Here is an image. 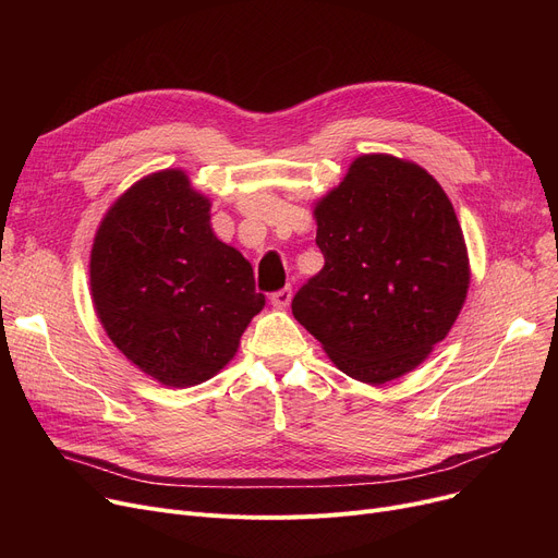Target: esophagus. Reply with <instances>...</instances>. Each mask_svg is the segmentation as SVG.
Returning a JSON list of instances; mask_svg holds the SVG:
<instances>
[{
    "instance_id": "1",
    "label": "esophagus",
    "mask_w": 558,
    "mask_h": 558,
    "mask_svg": "<svg viewBox=\"0 0 558 558\" xmlns=\"http://www.w3.org/2000/svg\"><path fill=\"white\" fill-rule=\"evenodd\" d=\"M289 303H291V287H284V289L276 291V294H271V305L276 310H284Z\"/></svg>"
}]
</instances>
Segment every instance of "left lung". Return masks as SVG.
Returning <instances> with one entry per match:
<instances>
[{"label": "left lung", "instance_id": "1", "mask_svg": "<svg viewBox=\"0 0 558 558\" xmlns=\"http://www.w3.org/2000/svg\"><path fill=\"white\" fill-rule=\"evenodd\" d=\"M320 269L291 301L330 362L364 385L418 368L452 330L471 262L444 187L412 160L364 154L314 203Z\"/></svg>", "mask_w": 558, "mask_h": 558}]
</instances>
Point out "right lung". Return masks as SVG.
Masks as SVG:
<instances>
[{
    "mask_svg": "<svg viewBox=\"0 0 558 558\" xmlns=\"http://www.w3.org/2000/svg\"><path fill=\"white\" fill-rule=\"evenodd\" d=\"M210 205L183 169L154 171L110 205L90 253L108 339L169 389L215 377L264 307L248 259L215 234Z\"/></svg>",
    "mask_w": 558,
    "mask_h": 558,
    "instance_id": "obj_1",
    "label": "right lung"
}]
</instances>
